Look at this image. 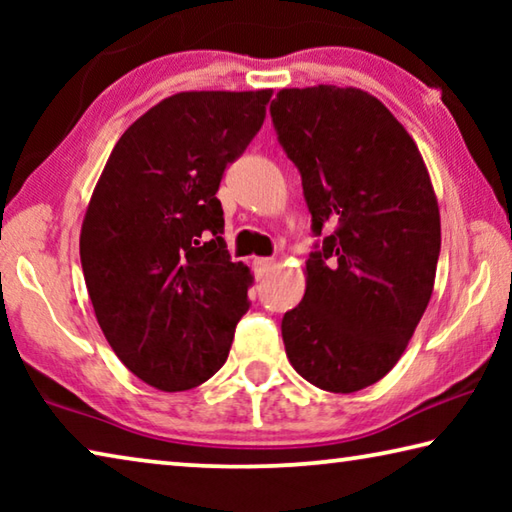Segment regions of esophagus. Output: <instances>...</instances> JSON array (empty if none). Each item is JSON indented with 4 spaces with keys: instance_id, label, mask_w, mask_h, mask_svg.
Returning a JSON list of instances; mask_svg holds the SVG:
<instances>
[{
    "instance_id": "esophagus-1",
    "label": "esophagus",
    "mask_w": 512,
    "mask_h": 512,
    "mask_svg": "<svg viewBox=\"0 0 512 512\" xmlns=\"http://www.w3.org/2000/svg\"><path fill=\"white\" fill-rule=\"evenodd\" d=\"M253 266H255L257 280H262V277H266L268 271H271V268H273V259L271 257H257L255 262H253Z\"/></svg>"
}]
</instances>
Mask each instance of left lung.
Segmentation results:
<instances>
[{
    "instance_id": "8db88e82",
    "label": "left lung",
    "mask_w": 512,
    "mask_h": 512,
    "mask_svg": "<svg viewBox=\"0 0 512 512\" xmlns=\"http://www.w3.org/2000/svg\"><path fill=\"white\" fill-rule=\"evenodd\" d=\"M277 140L302 176L316 235L307 289L282 318L298 375L354 393L393 370L427 309L440 212L413 137L359 88H284L271 103Z\"/></svg>"
}]
</instances>
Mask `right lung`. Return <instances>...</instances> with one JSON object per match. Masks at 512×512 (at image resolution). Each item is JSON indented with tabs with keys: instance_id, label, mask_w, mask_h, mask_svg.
<instances>
[{
	"instance_id": "add662e5",
	"label": "right lung",
	"mask_w": 512,
	"mask_h": 512,
	"mask_svg": "<svg viewBox=\"0 0 512 512\" xmlns=\"http://www.w3.org/2000/svg\"><path fill=\"white\" fill-rule=\"evenodd\" d=\"M273 90L178 92L126 128L94 187L81 264L119 361L164 393L228 359L250 268L232 262L216 198L228 162L264 124Z\"/></svg>"
}]
</instances>
